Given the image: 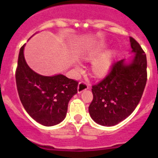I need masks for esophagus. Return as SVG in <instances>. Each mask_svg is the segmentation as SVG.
Masks as SVG:
<instances>
[{
	"label": "esophagus",
	"instance_id": "esophagus-1",
	"mask_svg": "<svg viewBox=\"0 0 158 158\" xmlns=\"http://www.w3.org/2000/svg\"><path fill=\"white\" fill-rule=\"evenodd\" d=\"M89 89V85H87L85 82L82 81V82H79V85H78V88H77L78 93H81L82 92H83V91L86 90V89Z\"/></svg>",
	"mask_w": 158,
	"mask_h": 158
}]
</instances>
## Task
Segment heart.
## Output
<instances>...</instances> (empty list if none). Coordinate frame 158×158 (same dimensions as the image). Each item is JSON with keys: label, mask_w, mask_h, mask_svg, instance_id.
<instances>
[{"label": "heart", "mask_w": 158, "mask_h": 158, "mask_svg": "<svg viewBox=\"0 0 158 158\" xmlns=\"http://www.w3.org/2000/svg\"><path fill=\"white\" fill-rule=\"evenodd\" d=\"M101 49L94 48L89 50L85 53V60H92L99 54ZM114 54L113 50H106V52L100 54L92 61L91 65V73L95 78H104L109 73L110 70L112 67L113 60Z\"/></svg>", "instance_id": "heart-1"}]
</instances>
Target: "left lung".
<instances>
[{
    "mask_svg": "<svg viewBox=\"0 0 158 158\" xmlns=\"http://www.w3.org/2000/svg\"><path fill=\"white\" fill-rule=\"evenodd\" d=\"M132 52L125 60L112 65L105 79L92 85L93 99L89 107L91 118L98 125L113 126L125 120L139 103L147 82V58L140 44L130 36Z\"/></svg>",
    "mask_w": 158,
    "mask_h": 158,
    "instance_id": "8db88e82",
    "label": "left lung"
}]
</instances>
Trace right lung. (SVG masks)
<instances>
[{
  "label": "right lung",
  "mask_w": 158,
  "mask_h": 158,
  "mask_svg": "<svg viewBox=\"0 0 158 158\" xmlns=\"http://www.w3.org/2000/svg\"><path fill=\"white\" fill-rule=\"evenodd\" d=\"M20 49L16 83L20 102L29 115L44 126H53L64 120L68 104L77 93L78 82L62 74L44 76L29 67Z\"/></svg>",
  "instance_id": "add662e5"
}]
</instances>
